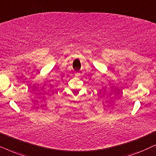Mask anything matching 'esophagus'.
<instances>
[{
  "instance_id": "1",
  "label": "esophagus",
  "mask_w": 156,
  "mask_h": 156,
  "mask_svg": "<svg viewBox=\"0 0 156 156\" xmlns=\"http://www.w3.org/2000/svg\"><path fill=\"white\" fill-rule=\"evenodd\" d=\"M77 74H79V73L77 72V73H76V75H77Z\"/></svg>"
}]
</instances>
